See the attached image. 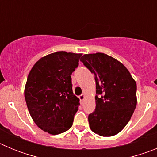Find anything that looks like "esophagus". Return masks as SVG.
I'll list each match as a JSON object with an SVG mask.
<instances>
[{"label":"esophagus","mask_w":157,"mask_h":157,"mask_svg":"<svg viewBox=\"0 0 157 157\" xmlns=\"http://www.w3.org/2000/svg\"><path fill=\"white\" fill-rule=\"evenodd\" d=\"M79 99L81 101V102H82L83 100L85 99V94H82L81 95L79 96Z\"/></svg>","instance_id":"34e87169"}]
</instances>
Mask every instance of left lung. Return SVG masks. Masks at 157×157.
<instances>
[{"mask_svg": "<svg viewBox=\"0 0 157 157\" xmlns=\"http://www.w3.org/2000/svg\"><path fill=\"white\" fill-rule=\"evenodd\" d=\"M83 64L94 75L96 109L88 116L91 130L103 137L120 133L137 105V85L129 71L107 54H85Z\"/></svg>", "mask_w": 157, "mask_h": 157, "instance_id": "obj_1", "label": "left lung"}]
</instances>
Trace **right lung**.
Returning <instances> with one entry per match:
<instances>
[{"label": "right lung", "instance_id": "right-lung-1", "mask_svg": "<svg viewBox=\"0 0 157 157\" xmlns=\"http://www.w3.org/2000/svg\"><path fill=\"white\" fill-rule=\"evenodd\" d=\"M82 54L64 51L48 54L36 62L25 86V100L37 127L51 134L71 127L79 106L72 90L71 75Z\"/></svg>", "mask_w": 157, "mask_h": 157}]
</instances>
